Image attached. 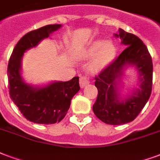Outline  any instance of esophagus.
<instances>
[{"instance_id":"esophagus-1","label":"esophagus","mask_w":160,"mask_h":160,"mask_svg":"<svg viewBox=\"0 0 160 160\" xmlns=\"http://www.w3.org/2000/svg\"><path fill=\"white\" fill-rule=\"evenodd\" d=\"M79 82H80V87L84 88L86 85L89 83V80H88V78L87 77L82 76V77H81V78H80Z\"/></svg>"}]
</instances>
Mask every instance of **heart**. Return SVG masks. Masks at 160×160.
I'll list each match as a JSON object with an SVG mask.
<instances>
[{
    "instance_id": "b5f03b06",
    "label": "heart",
    "mask_w": 160,
    "mask_h": 160,
    "mask_svg": "<svg viewBox=\"0 0 160 160\" xmlns=\"http://www.w3.org/2000/svg\"><path fill=\"white\" fill-rule=\"evenodd\" d=\"M116 54V45L111 41L95 40L84 49L82 53L83 58H92L90 67L93 72H100L110 65Z\"/></svg>"
}]
</instances>
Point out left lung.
<instances>
[{
  "label": "left lung",
  "instance_id": "8db88e82",
  "mask_svg": "<svg viewBox=\"0 0 160 160\" xmlns=\"http://www.w3.org/2000/svg\"><path fill=\"white\" fill-rule=\"evenodd\" d=\"M114 36L121 39L126 49L95 78L98 97L93 110L104 123L121 125L132 121L148 100L152 92L153 62L146 45L138 37L121 28ZM128 68H134L138 73V88L121 96L118 87Z\"/></svg>",
  "mask_w": 160,
  "mask_h": 160
}]
</instances>
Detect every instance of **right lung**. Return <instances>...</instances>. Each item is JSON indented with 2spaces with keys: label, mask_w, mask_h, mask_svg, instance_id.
I'll use <instances>...</instances> for the list:
<instances>
[{
  "label": "right lung",
  "mask_w": 160,
  "mask_h": 160,
  "mask_svg": "<svg viewBox=\"0 0 160 160\" xmlns=\"http://www.w3.org/2000/svg\"><path fill=\"white\" fill-rule=\"evenodd\" d=\"M62 27L44 26L26 33L14 48L7 67L9 93L22 116L37 124L60 122L67 115L73 96L80 89L79 78L67 82L52 81L44 85L28 83L22 76V61L27 50L36 47L44 39Z\"/></svg>",
  "instance_id": "add662e5"
}]
</instances>
